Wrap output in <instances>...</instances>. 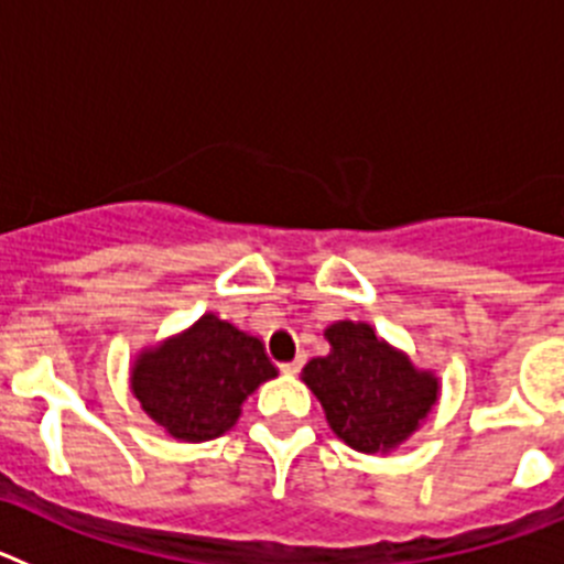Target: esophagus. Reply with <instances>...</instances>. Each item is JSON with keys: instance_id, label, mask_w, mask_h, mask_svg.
I'll return each instance as SVG.
<instances>
[{"instance_id": "34e87169", "label": "esophagus", "mask_w": 564, "mask_h": 564, "mask_svg": "<svg viewBox=\"0 0 564 564\" xmlns=\"http://www.w3.org/2000/svg\"><path fill=\"white\" fill-rule=\"evenodd\" d=\"M302 367H305V356H296V358H293V361H282V364H279V370L288 372V376L299 372V370H302Z\"/></svg>"}]
</instances>
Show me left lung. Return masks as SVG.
Returning a JSON list of instances; mask_svg holds the SVG:
<instances>
[{
  "mask_svg": "<svg viewBox=\"0 0 564 564\" xmlns=\"http://www.w3.org/2000/svg\"><path fill=\"white\" fill-rule=\"evenodd\" d=\"M330 356L302 378L325 406L330 430L358 452H387L417 430L437 401V378L383 344L370 325L338 322L325 333Z\"/></svg>",
  "mask_w": 564,
  "mask_h": 564,
  "instance_id": "1",
  "label": "left lung"
}]
</instances>
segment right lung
Instances as JSON below:
<instances>
[{
  "label": "right lung",
  "instance_id": "add662e5",
  "mask_svg": "<svg viewBox=\"0 0 564 564\" xmlns=\"http://www.w3.org/2000/svg\"><path fill=\"white\" fill-rule=\"evenodd\" d=\"M273 376L259 338L206 313L183 336L141 356L132 392L169 435L197 443L231 430L242 401Z\"/></svg>",
  "mask_w": 564,
  "mask_h": 564
}]
</instances>
